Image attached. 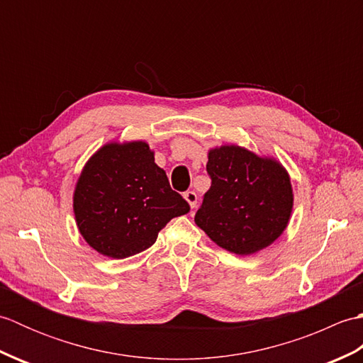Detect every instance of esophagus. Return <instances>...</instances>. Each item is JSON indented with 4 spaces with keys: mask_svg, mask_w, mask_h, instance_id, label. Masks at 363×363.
<instances>
[{
    "mask_svg": "<svg viewBox=\"0 0 363 363\" xmlns=\"http://www.w3.org/2000/svg\"><path fill=\"white\" fill-rule=\"evenodd\" d=\"M184 198H186V201L190 204L191 209H194V207H196V203H198V195L195 194L194 190H189V191H186V194H184Z\"/></svg>",
    "mask_w": 363,
    "mask_h": 363,
    "instance_id": "obj_1",
    "label": "esophagus"
}]
</instances>
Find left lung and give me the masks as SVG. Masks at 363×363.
Returning a JSON list of instances; mask_svg holds the SVG:
<instances>
[{"mask_svg": "<svg viewBox=\"0 0 363 363\" xmlns=\"http://www.w3.org/2000/svg\"><path fill=\"white\" fill-rule=\"evenodd\" d=\"M211 189L195 223L221 248L248 256L287 228L293 207L290 177L273 159L229 145L209 151Z\"/></svg>", "mask_w": 363, "mask_h": 363, "instance_id": "1", "label": "left lung"}]
</instances>
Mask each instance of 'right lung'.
Instances as JSON below:
<instances>
[{
  "label": "right lung",
  "instance_id": "right-lung-1",
  "mask_svg": "<svg viewBox=\"0 0 363 363\" xmlns=\"http://www.w3.org/2000/svg\"><path fill=\"white\" fill-rule=\"evenodd\" d=\"M73 209L81 235L112 259L148 250L189 203L169 187L145 142L109 143L96 151L76 184Z\"/></svg>",
  "mask_w": 363,
  "mask_h": 363
}]
</instances>
